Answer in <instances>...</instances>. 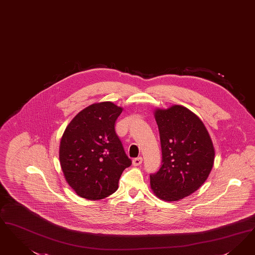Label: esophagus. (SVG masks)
Returning <instances> with one entry per match:
<instances>
[{
  "instance_id": "1",
  "label": "esophagus",
  "mask_w": 255,
  "mask_h": 255,
  "mask_svg": "<svg viewBox=\"0 0 255 255\" xmlns=\"http://www.w3.org/2000/svg\"><path fill=\"white\" fill-rule=\"evenodd\" d=\"M142 157L141 156H138V157H135L132 159V165L133 166H139L140 164L142 163Z\"/></svg>"
}]
</instances>
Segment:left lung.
Returning <instances> with one entry per match:
<instances>
[{
    "label": "left lung",
    "instance_id": "1",
    "mask_svg": "<svg viewBox=\"0 0 255 255\" xmlns=\"http://www.w3.org/2000/svg\"><path fill=\"white\" fill-rule=\"evenodd\" d=\"M162 151V164L150 174L153 194L177 201L206 181L214 161L211 136L201 120L186 107L173 105L154 111Z\"/></svg>",
    "mask_w": 255,
    "mask_h": 255
}]
</instances>
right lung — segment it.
Returning a JSON list of instances; mask_svg holds the SVG:
<instances>
[{"instance_id": "obj_1", "label": "right lung", "mask_w": 255, "mask_h": 255, "mask_svg": "<svg viewBox=\"0 0 255 255\" xmlns=\"http://www.w3.org/2000/svg\"><path fill=\"white\" fill-rule=\"evenodd\" d=\"M123 108L94 103L79 113L62 134L60 162L64 177L81 197L98 200L114 194L132 160L115 130Z\"/></svg>"}]
</instances>
